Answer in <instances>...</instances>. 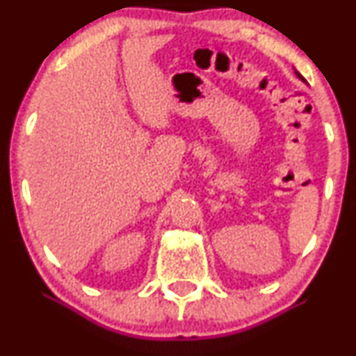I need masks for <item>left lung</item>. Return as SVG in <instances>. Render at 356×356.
<instances>
[{"instance_id":"1","label":"left lung","mask_w":356,"mask_h":356,"mask_svg":"<svg viewBox=\"0 0 356 356\" xmlns=\"http://www.w3.org/2000/svg\"><path fill=\"white\" fill-rule=\"evenodd\" d=\"M295 73H296V76H298V79H300V80H301V81H306V80H305V79H303V75H300V73H298V72H296V70H295Z\"/></svg>"}]
</instances>
